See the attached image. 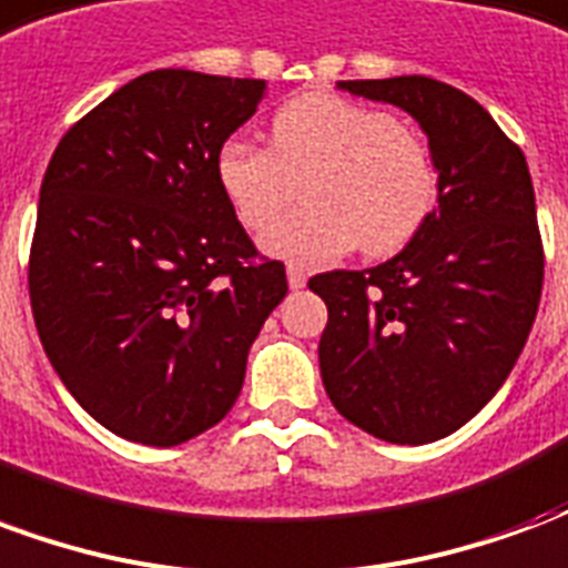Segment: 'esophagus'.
<instances>
[{
    "label": "esophagus",
    "mask_w": 568,
    "mask_h": 568,
    "mask_svg": "<svg viewBox=\"0 0 568 568\" xmlns=\"http://www.w3.org/2000/svg\"><path fill=\"white\" fill-rule=\"evenodd\" d=\"M288 285H292V288H304V285H307V271H304V267H297V264H288Z\"/></svg>",
    "instance_id": "esophagus-1"
}]
</instances>
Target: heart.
<instances>
[{"label": "heart", "instance_id": "1", "mask_svg": "<svg viewBox=\"0 0 568 568\" xmlns=\"http://www.w3.org/2000/svg\"><path fill=\"white\" fill-rule=\"evenodd\" d=\"M215 182L240 222L261 231L308 175L304 211L261 236L264 252L328 264L353 248L393 255L417 234L438 197V170L417 130L381 105L341 93H301L271 118V149L243 136L215 151Z\"/></svg>", "mask_w": 568, "mask_h": 568}]
</instances>
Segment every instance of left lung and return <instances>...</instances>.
Returning <instances> with one entry per match:
<instances>
[{"label":"left lung","instance_id":"1","mask_svg":"<svg viewBox=\"0 0 568 568\" xmlns=\"http://www.w3.org/2000/svg\"><path fill=\"white\" fill-rule=\"evenodd\" d=\"M337 88L417 118L438 170V206L395 258L310 280L328 307L322 383L374 438L428 444L475 417L524 353L545 280L532 179L487 109L444 81Z\"/></svg>","mask_w":568,"mask_h":568}]
</instances>
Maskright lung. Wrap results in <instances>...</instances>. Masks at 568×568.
I'll use <instances>...</instances> for the list:
<instances>
[{
	"label": "right lung",
	"instance_id": "1",
	"mask_svg": "<svg viewBox=\"0 0 568 568\" xmlns=\"http://www.w3.org/2000/svg\"><path fill=\"white\" fill-rule=\"evenodd\" d=\"M267 84L154 69L67 130L39 191L30 304L72 398L121 438L175 447L234 407L288 292L215 182Z\"/></svg>",
	"mask_w": 568,
	"mask_h": 568
}]
</instances>
